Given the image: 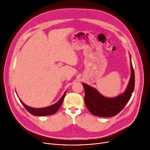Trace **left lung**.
Instances as JSON below:
<instances>
[{
  "instance_id": "8db88e82",
  "label": "left lung",
  "mask_w": 150,
  "mask_h": 150,
  "mask_svg": "<svg viewBox=\"0 0 150 150\" xmlns=\"http://www.w3.org/2000/svg\"><path fill=\"white\" fill-rule=\"evenodd\" d=\"M131 74L130 80L124 93L114 98L105 97L99 92L91 86L83 83L85 91L84 101L86 107L94 115L101 117H108L119 114L132 96L134 89L135 76L130 56Z\"/></svg>"
}]
</instances>
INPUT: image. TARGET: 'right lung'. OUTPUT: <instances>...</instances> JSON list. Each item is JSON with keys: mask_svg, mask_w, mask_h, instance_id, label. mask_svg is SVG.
<instances>
[{"mask_svg": "<svg viewBox=\"0 0 150 150\" xmlns=\"http://www.w3.org/2000/svg\"><path fill=\"white\" fill-rule=\"evenodd\" d=\"M66 92H65L63 94L62 97L60 98V100L57 102V103H55L52 106L45 107V108H33L29 107L25 104L23 103L20 99L19 100L21 101L23 106L25 107V108L27 110V111L29 112L31 114H32L33 115H38V116H47V115H53L57 112V111L61 107L62 103L63 100H64V97L66 96Z\"/></svg>", "mask_w": 150, "mask_h": 150, "instance_id": "obj_1", "label": "right lung"}]
</instances>
